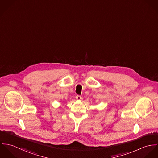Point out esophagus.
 I'll use <instances>...</instances> for the list:
<instances>
[{"label": "esophagus", "mask_w": 158, "mask_h": 158, "mask_svg": "<svg viewBox=\"0 0 158 158\" xmlns=\"http://www.w3.org/2000/svg\"><path fill=\"white\" fill-rule=\"evenodd\" d=\"M76 99L78 100H82L83 98H82V97L80 96V95H77V96H76Z\"/></svg>", "instance_id": "34e87169"}]
</instances>
